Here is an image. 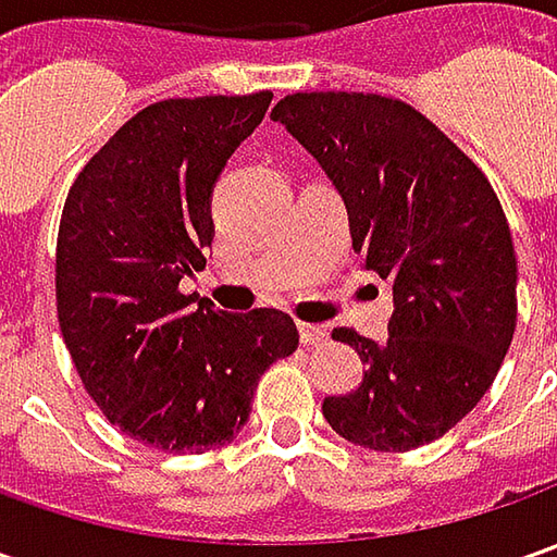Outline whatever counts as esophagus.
<instances>
[{
    "mask_svg": "<svg viewBox=\"0 0 557 557\" xmlns=\"http://www.w3.org/2000/svg\"><path fill=\"white\" fill-rule=\"evenodd\" d=\"M300 341H304V347H319V344H325L329 341V332L322 329V325H300Z\"/></svg>",
    "mask_w": 557,
    "mask_h": 557,
    "instance_id": "1",
    "label": "esophagus"
}]
</instances>
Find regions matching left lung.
Here are the masks:
<instances>
[{
	"instance_id": "left-lung-1",
	"label": "left lung",
	"mask_w": 557,
	"mask_h": 557,
	"mask_svg": "<svg viewBox=\"0 0 557 557\" xmlns=\"http://www.w3.org/2000/svg\"><path fill=\"white\" fill-rule=\"evenodd\" d=\"M341 191L354 250L394 285L384 344L334 329L366 362L322 416L356 446L409 453L468 416L511 347L518 260L478 163L406 101L294 92L272 108Z\"/></svg>"
}]
</instances>
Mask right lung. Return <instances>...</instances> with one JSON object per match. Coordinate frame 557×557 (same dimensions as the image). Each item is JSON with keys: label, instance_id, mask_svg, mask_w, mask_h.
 <instances>
[{"label": "right lung", "instance_id": "1", "mask_svg": "<svg viewBox=\"0 0 557 557\" xmlns=\"http://www.w3.org/2000/svg\"><path fill=\"white\" fill-rule=\"evenodd\" d=\"M272 92L166 98L126 120L76 176L54 253L64 344L123 434L163 453L245 428L260 374L297 350L288 312L216 310L180 290L213 242V185Z\"/></svg>", "mask_w": 557, "mask_h": 557}]
</instances>
